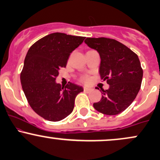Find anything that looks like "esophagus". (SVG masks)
Wrapping results in <instances>:
<instances>
[{
    "label": "esophagus",
    "mask_w": 160,
    "mask_h": 160,
    "mask_svg": "<svg viewBox=\"0 0 160 160\" xmlns=\"http://www.w3.org/2000/svg\"><path fill=\"white\" fill-rule=\"evenodd\" d=\"M83 90L84 92H89L92 90L91 88H89V87H86V86H84L83 87Z\"/></svg>",
    "instance_id": "obj_1"
}]
</instances>
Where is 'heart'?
Masks as SVG:
<instances>
[{"label": "heart", "instance_id": "1", "mask_svg": "<svg viewBox=\"0 0 160 160\" xmlns=\"http://www.w3.org/2000/svg\"><path fill=\"white\" fill-rule=\"evenodd\" d=\"M90 80V78H89L88 75H83V76H82L81 78H80V81L82 82H84V83H86V82H88Z\"/></svg>", "mask_w": 160, "mask_h": 160}]
</instances>
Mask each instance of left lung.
<instances>
[{
    "label": "left lung",
    "instance_id": "1",
    "mask_svg": "<svg viewBox=\"0 0 160 160\" xmlns=\"http://www.w3.org/2000/svg\"><path fill=\"white\" fill-rule=\"evenodd\" d=\"M84 42L99 53V74L110 85L108 89H102L100 102L93 107L104 114H119L132 103L140 90L143 70L138 57L113 39L87 38Z\"/></svg>",
    "mask_w": 160,
    "mask_h": 160
}]
</instances>
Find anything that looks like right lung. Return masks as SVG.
<instances>
[{"mask_svg":"<svg viewBox=\"0 0 160 160\" xmlns=\"http://www.w3.org/2000/svg\"><path fill=\"white\" fill-rule=\"evenodd\" d=\"M84 37L52 33L34 43L28 51L21 84L28 102L45 120L60 121L71 114L75 98L82 86L68 82L65 87L56 83L61 68H65L70 54L83 42Z\"/></svg>","mask_w":160,"mask_h":160,"instance_id":"1","label":"right lung"}]
</instances>
